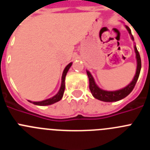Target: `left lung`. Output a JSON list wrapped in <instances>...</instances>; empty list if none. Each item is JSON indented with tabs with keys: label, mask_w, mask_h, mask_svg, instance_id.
Returning <instances> with one entry per match:
<instances>
[{
	"label": "left lung",
	"mask_w": 150,
	"mask_h": 150,
	"mask_svg": "<svg viewBox=\"0 0 150 150\" xmlns=\"http://www.w3.org/2000/svg\"><path fill=\"white\" fill-rule=\"evenodd\" d=\"M125 28L128 30L132 40H134V38L132 34L131 29L126 25H125ZM134 51L135 53H136V59H137V70H136V74H135L134 76L133 79H132V81L127 86L122 88V89L116 90V91H106V90L101 89V88H99L96 85V83L95 82V79H94L93 76H91V74H90L89 71H86L87 75H88V79H89V89L91 91L92 95L94 96V98H95L98 100H102V101L113 102L122 100V99H123L126 96H128L132 92V90L134 88L135 84L137 83V79H138L140 69H141V59H140V54H139L138 51H137L136 46H134Z\"/></svg>",
	"instance_id": "1"
}]
</instances>
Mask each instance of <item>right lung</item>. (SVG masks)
<instances>
[{"label": "right lung", "mask_w": 150, "mask_h": 150, "mask_svg": "<svg viewBox=\"0 0 150 150\" xmlns=\"http://www.w3.org/2000/svg\"><path fill=\"white\" fill-rule=\"evenodd\" d=\"M72 65V62H71L70 64H68L66 67L64 68L63 71V74H62V84H61V87L60 89H59V92L53 96L51 98L46 99V100H42V101H29L30 103H33L34 104H36V105H39V106H46V105H50V104H52L54 103H56V102L59 101L62 98V97H63L64 95V88H65V84H64V81H65V76L67 75V73L68 71V70L70 69V67H71Z\"/></svg>", "instance_id": "add662e5"}]
</instances>
